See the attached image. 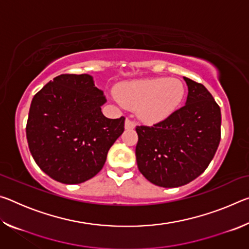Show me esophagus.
Returning a JSON list of instances; mask_svg holds the SVG:
<instances>
[{"instance_id": "esophagus-1", "label": "esophagus", "mask_w": 249, "mask_h": 249, "mask_svg": "<svg viewBox=\"0 0 249 249\" xmlns=\"http://www.w3.org/2000/svg\"><path fill=\"white\" fill-rule=\"evenodd\" d=\"M135 127V124L133 121H130L129 119H126L125 121V128L126 129H133Z\"/></svg>"}]
</instances>
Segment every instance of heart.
I'll return each mask as SVG.
<instances>
[{"label": "heart", "mask_w": 249, "mask_h": 249, "mask_svg": "<svg viewBox=\"0 0 249 249\" xmlns=\"http://www.w3.org/2000/svg\"><path fill=\"white\" fill-rule=\"evenodd\" d=\"M183 82L177 78L138 79L121 83L113 100L136 109L138 119L148 124L166 120L180 107L184 99Z\"/></svg>", "instance_id": "b5f03b06"}]
</instances>
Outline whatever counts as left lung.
<instances>
[{
	"mask_svg": "<svg viewBox=\"0 0 249 249\" xmlns=\"http://www.w3.org/2000/svg\"><path fill=\"white\" fill-rule=\"evenodd\" d=\"M188 98L168 119L137 126L136 161L151 183L177 188L208 168L221 141V108L203 84L183 77Z\"/></svg>",
	"mask_w": 249,
	"mask_h": 249,
	"instance_id": "1",
	"label": "left lung"
}]
</instances>
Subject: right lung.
I'll use <instances>...</instances> for the list:
<instances>
[{
	"instance_id": "add662e5",
	"label": "right lung",
	"mask_w": 249,
	"mask_h": 249,
	"mask_svg": "<svg viewBox=\"0 0 249 249\" xmlns=\"http://www.w3.org/2000/svg\"><path fill=\"white\" fill-rule=\"evenodd\" d=\"M103 94L90 74H60L33 98L26 125L28 147L50 178L82 183L103 168L125 122L123 116L112 120L103 115Z\"/></svg>"
}]
</instances>
